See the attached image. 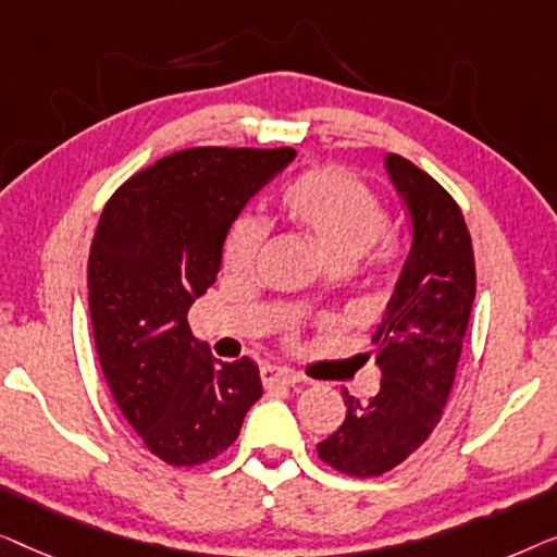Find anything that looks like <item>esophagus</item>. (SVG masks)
<instances>
[{"label": "esophagus", "mask_w": 557, "mask_h": 557, "mask_svg": "<svg viewBox=\"0 0 557 557\" xmlns=\"http://www.w3.org/2000/svg\"><path fill=\"white\" fill-rule=\"evenodd\" d=\"M260 379L264 383V388L293 386V383L300 381L293 371H287V368H277V366H262L260 368Z\"/></svg>", "instance_id": "obj_1"}]
</instances>
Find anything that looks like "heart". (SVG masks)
I'll return each instance as SVG.
<instances>
[{
  "label": "heart",
  "mask_w": 557,
  "mask_h": 557,
  "mask_svg": "<svg viewBox=\"0 0 557 557\" xmlns=\"http://www.w3.org/2000/svg\"><path fill=\"white\" fill-rule=\"evenodd\" d=\"M277 203L287 222L312 237L331 268H346L360 255L379 262L388 257L391 216L386 203L348 171L333 166L305 171L280 191ZM262 239L260 216L242 214L234 219L222 245L224 270L232 275L252 270Z\"/></svg>",
  "instance_id": "obj_1"
}]
</instances>
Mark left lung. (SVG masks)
<instances>
[{
  "label": "left lung",
  "mask_w": 557,
  "mask_h": 557,
  "mask_svg": "<svg viewBox=\"0 0 557 557\" xmlns=\"http://www.w3.org/2000/svg\"><path fill=\"white\" fill-rule=\"evenodd\" d=\"M386 169L409 207L413 242L373 335L381 388L368 404L343 391L346 421L318 444L327 467L358 480L401 465L442 421L476 289L472 237L459 203L404 156H386Z\"/></svg>",
  "instance_id": "obj_1"
}]
</instances>
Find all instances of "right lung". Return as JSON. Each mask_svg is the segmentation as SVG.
Returning <instances> with one entry per match:
<instances>
[{
    "label": "right lung",
    "instance_id": "obj_1",
    "mask_svg": "<svg viewBox=\"0 0 557 557\" xmlns=\"http://www.w3.org/2000/svg\"><path fill=\"white\" fill-rule=\"evenodd\" d=\"M293 159V148H184L123 182L100 214L88 257L98 360L125 421L171 467L230 449L262 396L252 360L226 363L194 341L189 308L216 280L242 207Z\"/></svg>",
    "mask_w": 557,
    "mask_h": 557
}]
</instances>
